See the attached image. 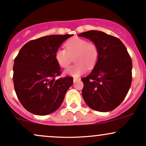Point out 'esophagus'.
<instances>
[{
    "mask_svg": "<svg viewBox=\"0 0 146 146\" xmlns=\"http://www.w3.org/2000/svg\"><path fill=\"white\" fill-rule=\"evenodd\" d=\"M79 80H80V78H73V82H78V81H79Z\"/></svg>",
    "mask_w": 146,
    "mask_h": 146,
    "instance_id": "esophagus-1",
    "label": "esophagus"
}]
</instances>
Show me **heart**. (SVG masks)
Wrapping results in <instances>:
<instances>
[{
    "label": "heart",
    "mask_w": 146,
    "mask_h": 146,
    "mask_svg": "<svg viewBox=\"0 0 146 146\" xmlns=\"http://www.w3.org/2000/svg\"><path fill=\"white\" fill-rule=\"evenodd\" d=\"M65 47L66 50L58 48L55 53L56 62L63 68L69 66L74 57L75 64L64 71L65 74L78 78L85 73L87 68L94 67L98 62V46L86 40L75 37L65 43Z\"/></svg>",
    "instance_id": "heart-1"
}]
</instances>
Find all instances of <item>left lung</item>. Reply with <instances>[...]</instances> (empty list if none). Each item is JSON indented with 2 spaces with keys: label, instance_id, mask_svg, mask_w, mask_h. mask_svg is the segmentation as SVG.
Listing matches in <instances>:
<instances>
[{
  "label": "left lung",
  "instance_id": "left-lung-1",
  "mask_svg": "<svg viewBox=\"0 0 146 146\" xmlns=\"http://www.w3.org/2000/svg\"><path fill=\"white\" fill-rule=\"evenodd\" d=\"M78 36L89 39L99 51L93 71L81 79L84 100L94 110H113L123 102L131 85L132 64L127 48L119 38L102 31L91 30Z\"/></svg>",
  "mask_w": 146,
  "mask_h": 146
}]
</instances>
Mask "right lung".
I'll list each match as a JSON object with an SVG mask.
<instances>
[{
    "label": "right lung",
    "mask_w": 146,
    "mask_h": 146,
    "mask_svg": "<svg viewBox=\"0 0 146 146\" xmlns=\"http://www.w3.org/2000/svg\"><path fill=\"white\" fill-rule=\"evenodd\" d=\"M73 35H51L28 42L15 58V91L30 113L43 116L56 111L73 84L71 77L56 80L61 68L55 60L56 51Z\"/></svg>",
    "instance_id": "add662e5"
}]
</instances>
